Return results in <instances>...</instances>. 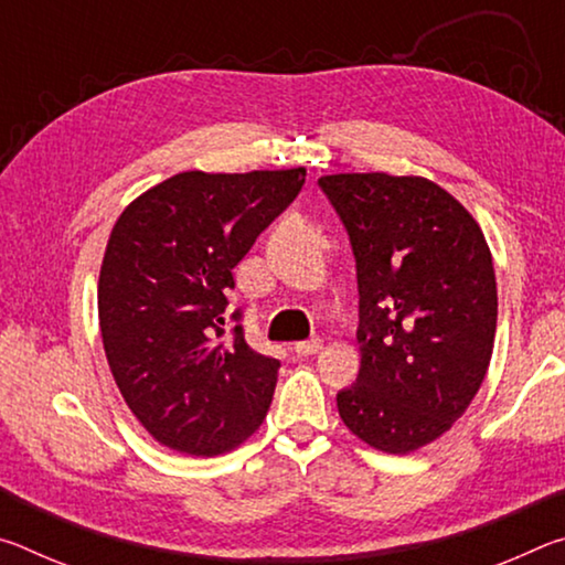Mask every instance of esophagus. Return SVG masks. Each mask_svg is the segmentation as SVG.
<instances>
[{"mask_svg": "<svg viewBox=\"0 0 565 565\" xmlns=\"http://www.w3.org/2000/svg\"><path fill=\"white\" fill-rule=\"evenodd\" d=\"M323 349V341L319 337H313L309 341H299L294 347V351L299 353V356H313V353H319Z\"/></svg>", "mask_w": 565, "mask_h": 565, "instance_id": "esophagus-1", "label": "esophagus"}]
</instances>
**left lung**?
Listing matches in <instances>:
<instances>
[{
  "label": "left lung",
  "mask_w": 565,
  "mask_h": 565,
  "mask_svg": "<svg viewBox=\"0 0 565 565\" xmlns=\"http://www.w3.org/2000/svg\"><path fill=\"white\" fill-rule=\"evenodd\" d=\"M319 186L347 228L359 281L361 369L337 394L353 434L386 454L463 416L493 353L499 294L481 226L420 177L333 174Z\"/></svg>",
  "instance_id": "1"
}]
</instances>
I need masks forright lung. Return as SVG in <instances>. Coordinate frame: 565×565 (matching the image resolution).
Here are the masks:
<instances>
[{
	"label": "right lung",
	"instance_id": "add662e5",
	"mask_svg": "<svg viewBox=\"0 0 565 565\" xmlns=\"http://www.w3.org/2000/svg\"><path fill=\"white\" fill-rule=\"evenodd\" d=\"M306 169L184 171L141 194L111 228L99 274L104 351L124 401L159 444L218 456L271 406L281 363L228 311L234 266L289 206Z\"/></svg>",
	"mask_w": 565,
	"mask_h": 565
}]
</instances>
